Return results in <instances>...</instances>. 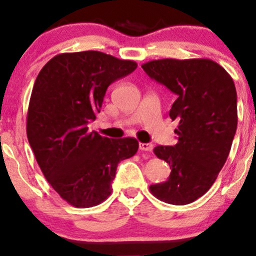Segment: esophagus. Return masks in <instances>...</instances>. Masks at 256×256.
<instances>
[{
	"label": "esophagus",
	"instance_id": "obj_1",
	"mask_svg": "<svg viewBox=\"0 0 256 256\" xmlns=\"http://www.w3.org/2000/svg\"><path fill=\"white\" fill-rule=\"evenodd\" d=\"M152 148H154V145L150 143H139V150L151 152Z\"/></svg>",
	"mask_w": 256,
	"mask_h": 256
}]
</instances>
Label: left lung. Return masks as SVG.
Wrapping results in <instances>:
<instances>
[{"label": "left lung", "instance_id": "8db88e82", "mask_svg": "<svg viewBox=\"0 0 256 256\" xmlns=\"http://www.w3.org/2000/svg\"><path fill=\"white\" fill-rule=\"evenodd\" d=\"M142 68L177 96L169 116L178 120V142L154 148L171 172L150 192L169 204H189L208 192L228 158L238 128L234 82L209 59L152 60Z\"/></svg>", "mask_w": 256, "mask_h": 256}]
</instances>
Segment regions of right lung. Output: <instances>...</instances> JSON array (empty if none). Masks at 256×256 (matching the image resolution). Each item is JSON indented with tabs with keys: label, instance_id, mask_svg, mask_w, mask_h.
<instances>
[{
	"label": "right lung",
	"instance_id": "right-lung-1",
	"mask_svg": "<svg viewBox=\"0 0 256 256\" xmlns=\"http://www.w3.org/2000/svg\"><path fill=\"white\" fill-rule=\"evenodd\" d=\"M137 68L96 50L64 53L42 67L27 114V137L48 183L70 206L88 208L111 195L118 163L134 156V138L88 131L108 87Z\"/></svg>",
	"mask_w": 256,
	"mask_h": 256
}]
</instances>
